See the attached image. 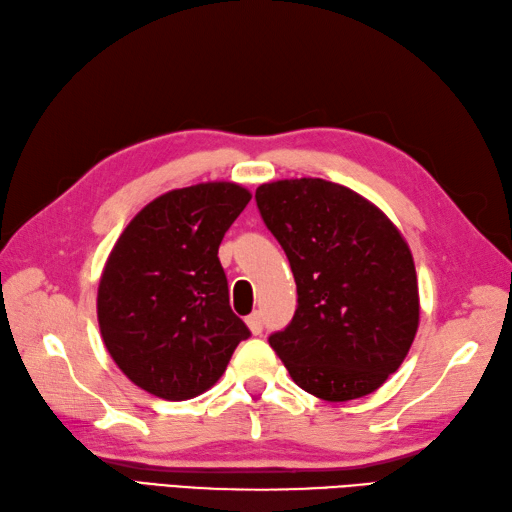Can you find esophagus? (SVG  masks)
I'll list each match as a JSON object with an SVG mask.
<instances>
[{
  "instance_id": "34e87169",
  "label": "esophagus",
  "mask_w": 512,
  "mask_h": 512,
  "mask_svg": "<svg viewBox=\"0 0 512 512\" xmlns=\"http://www.w3.org/2000/svg\"><path fill=\"white\" fill-rule=\"evenodd\" d=\"M246 325H248V329H251L253 336H259L261 331H264V318H261L259 312H253L246 318Z\"/></svg>"
}]
</instances>
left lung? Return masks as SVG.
<instances>
[{
	"instance_id": "8db88e82",
	"label": "left lung",
	"mask_w": 512,
	"mask_h": 512,
	"mask_svg": "<svg viewBox=\"0 0 512 512\" xmlns=\"http://www.w3.org/2000/svg\"><path fill=\"white\" fill-rule=\"evenodd\" d=\"M255 200L299 294L292 323L270 347L318 399L371 395L406 360L419 329L406 240L373 202L323 178L264 183Z\"/></svg>"
}]
</instances>
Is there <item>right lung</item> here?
<instances>
[{
  "label": "right lung",
  "instance_id": "add662e5",
  "mask_svg": "<svg viewBox=\"0 0 512 512\" xmlns=\"http://www.w3.org/2000/svg\"><path fill=\"white\" fill-rule=\"evenodd\" d=\"M248 200L246 187L227 181L172 189L128 222L106 259L98 288L104 347L154 397L202 395L251 336L231 310L218 259Z\"/></svg>",
  "mask_w": 512,
  "mask_h": 512
}]
</instances>
